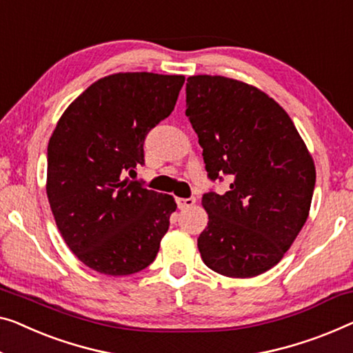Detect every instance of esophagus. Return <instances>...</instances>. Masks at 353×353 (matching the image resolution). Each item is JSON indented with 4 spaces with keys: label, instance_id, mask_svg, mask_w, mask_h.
<instances>
[{
    "label": "esophagus",
    "instance_id": "obj_1",
    "mask_svg": "<svg viewBox=\"0 0 353 353\" xmlns=\"http://www.w3.org/2000/svg\"><path fill=\"white\" fill-rule=\"evenodd\" d=\"M176 203H177L179 209H187V208H192L193 204L196 203V199L194 198H177Z\"/></svg>",
    "mask_w": 353,
    "mask_h": 353
}]
</instances>
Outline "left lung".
<instances>
[{
	"label": "left lung",
	"instance_id": "1",
	"mask_svg": "<svg viewBox=\"0 0 353 353\" xmlns=\"http://www.w3.org/2000/svg\"><path fill=\"white\" fill-rule=\"evenodd\" d=\"M185 92L209 179H231L225 194L203 196L209 222L199 254L222 276H259L282 260L306 223L314 160L288 114L256 87L203 74L188 77Z\"/></svg>",
	"mask_w": 353,
	"mask_h": 353
}]
</instances>
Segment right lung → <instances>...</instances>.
<instances>
[{
	"label": "right lung",
	"mask_w": 353,
	"mask_h": 353,
	"mask_svg": "<svg viewBox=\"0 0 353 353\" xmlns=\"http://www.w3.org/2000/svg\"><path fill=\"white\" fill-rule=\"evenodd\" d=\"M183 76L117 72L72 101L47 147V198L83 265L106 276L143 271L177 204L123 176L144 163V139L174 110Z\"/></svg>",
	"instance_id": "right-lung-1"
}]
</instances>
